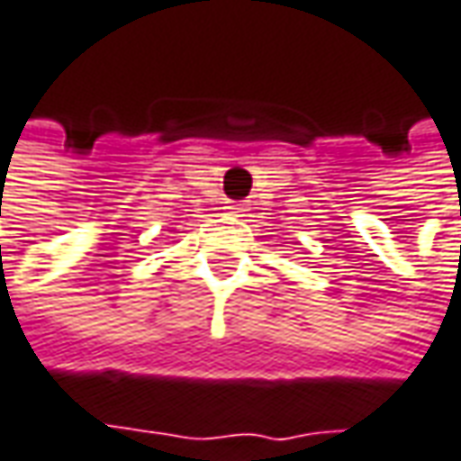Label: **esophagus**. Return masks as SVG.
Listing matches in <instances>:
<instances>
[{"label": "esophagus", "instance_id": "34e87169", "mask_svg": "<svg viewBox=\"0 0 461 461\" xmlns=\"http://www.w3.org/2000/svg\"><path fill=\"white\" fill-rule=\"evenodd\" d=\"M227 209H230L234 216H242V211H245V203H231V206H227Z\"/></svg>", "mask_w": 461, "mask_h": 461}]
</instances>
